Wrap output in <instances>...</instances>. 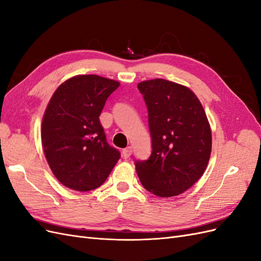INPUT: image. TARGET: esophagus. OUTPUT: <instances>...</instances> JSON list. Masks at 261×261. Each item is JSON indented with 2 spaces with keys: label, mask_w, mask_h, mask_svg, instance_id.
Returning a JSON list of instances; mask_svg holds the SVG:
<instances>
[{
  "label": "esophagus",
  "mask_w": 261,
  "mask_h": 261,
  "mask_svg": "<svg viewBox=\"0 0 261 261\" xmlns=\"http://www.w3.org/2000/svg\"><path fill=\"white\" fill-rule=\"evenodd\" d=\"M132 153H133V148L129 146V147H127V148H125L124 150H123V156H124V159H128V158L132 155Z\"/></svg>",
  "instance_id": "34e87169"
}]
</instances>
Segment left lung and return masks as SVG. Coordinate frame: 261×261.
I'll return each instance as SVG.
<instances>
[{"instance_id":"8db88e82","label":"left lung","mask_w":261,"mask_h":261,"mask_svg":"<svg viewBox=\"0 0 261 261\" xmlns=\"http://www.w3.org/2000/svg\"><path fill=\"white\" fill-rule=\"evenodd\" d=\"M138 89L152 139L149 159L135 162L138 177L155 196H177L206 171L212 144L207 115L196 94L183 85L156 78L139 83Z\"/></svg>"}]
</instances>
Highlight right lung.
Here are the masks:
<instances>
[{"mask_svg": "<svg viewBox=\"0 0 261 261\" xmlns=\"http://www.w3.org/2000/svg\"><path fill=\"white\" fill-rule=\"evenodd\" d=\"M120 83L98 75H77L55 90L42 118L41 140L60 183L88 192L105 183L121 158L107 143L99 116Z\"/></svg>", "mask_w": 261, "mask_h": 261, "instance_id": "1", "label": "right lung"}]
</instances>
